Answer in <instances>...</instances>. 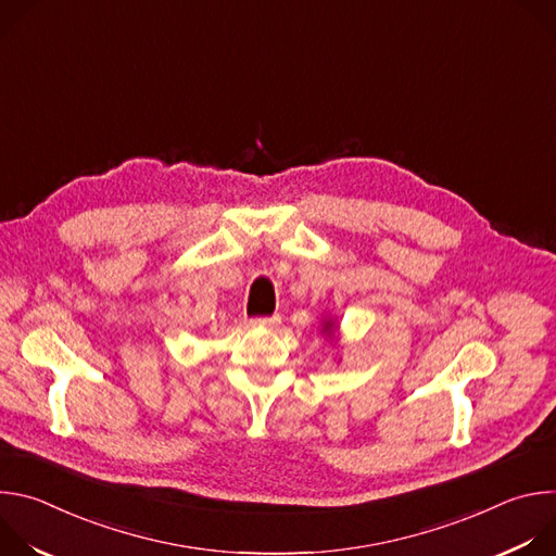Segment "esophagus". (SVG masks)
<instances>
[{
  "mask_svg": "<svg viewBox=\"0 0 556 556\" xmlns=\"http://www.w3.org/2000/svg\"><path fill=\"white\" fill-rule=\"evenodd\" d=\"M253 324H255V326H260V328H277V326L281 324V316H279V314L262 316V319H255Z\"/></svg>",
  "mask_w": 556,
  "mask_h": 556,
  "instance_id": "1",
  "label": "esophagus"
}]
</instances>
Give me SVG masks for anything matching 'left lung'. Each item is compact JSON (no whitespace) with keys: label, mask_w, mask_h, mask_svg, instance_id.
Segmentation results:
<instances>
[{"label":"left lung","mask_w":556,"mask_h":556,"mask_svg":"<svg viewBox=\"0 0 556 556\" xmlns=\"http://www.w3.org/2000/svg\"><path fill=\"white\" fill-rule=\"evenodd\" d=\"M341 328H339V319L337 316H326V319H321V334H324V339H330V341H334V343H339V332Z\"/></svg>","instance_id":"8db88e82"}]
</instances>
